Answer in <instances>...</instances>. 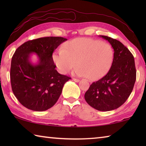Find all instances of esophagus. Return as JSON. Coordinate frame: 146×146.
<instances>
[{"mask_svg":"<svg viewBox=\"0 0 146 146\" xmlns=\"http://www.w3.org/2000/svg\"><path fill=\"white\" fill-rule=\"evenodd\" d=\"M73 80H74L76 82H78L79 81H80V80H79V79H78V78H73Z\"/></svg>","mask_w":146,"mask_h":146,"instance_id":"esophagus-1","label":"esophagus"}]
</instances>
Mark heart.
I'll return each instance as SVG.
<instances>
[{"label":"heart","mask_w":146,"mask_h":146,"mask_svg":"<svg viewBox=\"0 0 146 146\" xmlns=\"http://www.w3.org/2000/svg\"><path fill=\"white\" fill-rule=\"evenodd\" d=\"M53 60L61 73L73 71L76 76H86L91 80L103 77L110 71L114 60V51L108 43L90 38H76L56 51Z\"/></svg>","instance_id":"obj_1"}]
</instances>
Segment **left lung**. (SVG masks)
Here are the masks:
<instances>
[{
  "mask_svg": "<svg viewBox=\"0 0 146 146\" xmlns=\"http://www.w3.org/2000/svg\"><path fill=\"white\" fill-rule=\"evenodd\" d=\"M114 50V60L107 75L93 82L84 95L89 105L101 111L114 110L122 106L131 93L136 81L135 60L122 43L107 36Z\"/></svg>",
  "mask_w": 146,
  "mask_h": 146,
  "instance_id": "1",
  "label": "left lung"
}]
</instances>
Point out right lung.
Segmentation results:
<instances>
[{
    "mask_svg": "<svg viewBox=\"0 0 146 146\" xmlns=\"http://www.w3.org/2000/svg\"><path fill=\"white\" fill-rule=\"evenodd\" d=\"M66 40L59 36L39 38L17 49L11 59V84L15 96L24 107L43 111L57 102L64 84L71 78L55 70L52 55ZM32 53L38 55L36 63L31 60Z\"/></svg>",
    "mask_w": 146,
    "mask_h": 146,
    "instance_id": "right-lung-1",
    "label": "right lung"
}]
</instances>
